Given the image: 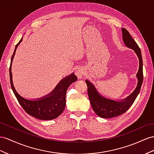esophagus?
<instances>
[{
    "mask_svg": "<svg viewBox=\"0 0 154 154\" xmlns=\"http://www.w3.org/2000/svg\"><path fill=\"white\" fill-rule=\"evenodd\" d=\"M75 74L78 77V78L79 79L82 78L83 77V75H84L83 69H82L81 67H77V68L75 69Z\"/></svg>",
    "mask_w": 154,
    "mask_h": 154,
    "instance_id": "34e87169",
    "label": "esophagus"
}]
</instances>
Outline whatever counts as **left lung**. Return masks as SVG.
<instances>
[{"label":"left lung","instance_id":"8db88e82","mask_svg":"<svg viewBox=\"0 0 154 154\" xmlns=\"http://www.w3.org/2000/svg\"><path fill=\"white\" fill-rule=\"evenodd\" d=\"M122 39L125 46L133 49L139 58V68L137 73L138 80L137 86L135 90L125 99L120 100H114L105 97L97 91L94 85L88 80L85 82L88 86V94L90 101V104L94 111L96 115L103 118H111L122 115L125 112L133 105L139 94L140 88L143 81V58H142L141 51L137 43L134 40L128 31L124 28L122 29Z\"/></svg>","mask_w":154,"mask_h":154}]
</instances>
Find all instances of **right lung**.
<instances>
[{
  "instance_id": "add662e5",
  "label": "right lung",
  "mask_w": 154,
  "mask_h": 154,
  "mask_svg": "<svg viewBox=\"0 0 154 154\" xmlns=\"http://www.w3.org/2000/svg\"><path fill=\"white\" fill-rule=\"evenodd\" d=\"M22 40L23 38L15 45L14 54L11 58L10 79L11 89L19 104L29 115L43 120L54 119L60 116L64 111L66 107V91L69 86L77 80V77L73 73L69 75L58 82L52 92L40 98L35 100H28L22 97L20 94H18L14 87L12 80V73H11V64H12L15 51Z\"/></svg>"
}]
</instances>
